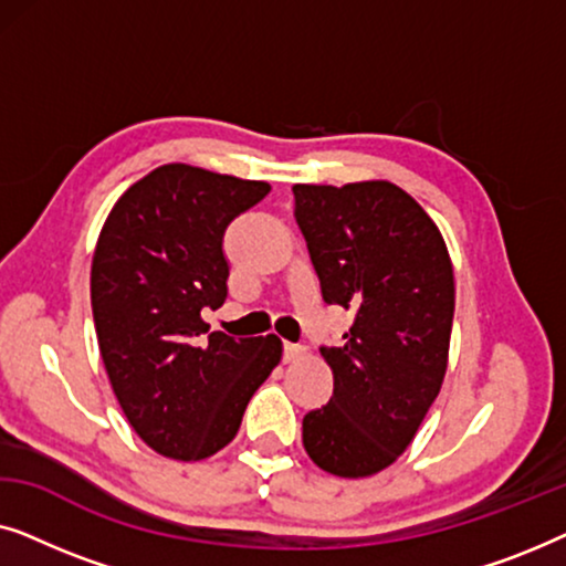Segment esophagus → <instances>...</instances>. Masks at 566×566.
Here are the masks:
<instances>
[{
	"label": "esophagus",
	"instance_id": "34e87169",
	"mask_svg": "<svg viewBox=\"0 0 566 566\" xmlns=\"http://www.w3.org/2000/svg\"><path fill=\"white\" fill-rule=\"evenodd\" d=\"M285 360L289 363H296V360H304L306 358V347L304 345H293V343H285Z\"/></svg>",
	"mask_w": 566,
	"mask_h": 566
}]
</instances>
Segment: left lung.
Returning a JSON list of instances; mask_svg holds the SVG:
<instances>
[{
    "mask_svg": "<svg viewBox=\"0 0 566 566\" xmlns=\"http://www.w3.org/2000/svg\"><path fill=\"white\" fill-rule=\"evenodd\" d=\"M293 198L324 301L355 312L343 347H322L335 394L304 417V448L327 474L374 476L407 451L443 386L451 254L394 182L293 185Z\"/></svg>",
    "mask_w": 566,
    "mask_h": 566,
    "instance_id": "obj_1",
    "label": "left lung"
}]
</instances>
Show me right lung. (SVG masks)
I'll return each instance as SVG.
<instances>
[{
	"label": "right lung",
	"mask_w": 566,
	"mask_h": 566,
	"mask_svg": "<svg viewBox=\"0 0 566 566\" xmlns=\"http://www.w3.org/2000/svg\"><path fill=\"white\" fill-rule=\"evenodd\" d=\"M268 190L175 161L130 185L99 229L90 273L99 355L130 428L167 459L229 446L283 358L275 335H206L200 316L227 301L223 231Z\"/></svg>",
	"instance_id": "add662e5"
}]
</instances>
